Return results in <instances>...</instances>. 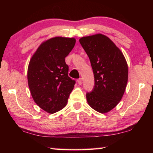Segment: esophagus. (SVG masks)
<instances>
[{
  "label": "esophagus",
  "instance_id": "1",
  "mask_svg": "<svg viewBox=\"0 0 153 153\" xmlns=\"http://www.w3.org/2000/svg\"><path fill=\"white\" fill-rule=\"evenodd\" d=\"M77 82H78V84H82V83H83V80H82V78H79L78 79H77Z\"/></svg>",
  "mask_w": 153,
  "mask_h": 153
}]
</instances>
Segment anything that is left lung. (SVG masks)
I'll list each match as a JSON object with an SVG mask.
<instances>
[{
    "mask_svg": "<svg viewBox=\"0 0 153 153\" xmlns=\"http://www.w3.org/2000/svg\"><path fill=\"white\" fill-rule=\"evenodd\" d=\"M90 59L94 86L86 93L88 105L101 113L116 107L125 92L128 79V64L121 51L109 38L96 34L79 39Z\"/></svg>",
    "mask_w": 153,
    "mask_h": 153,
    "instance_id": "8db88e82",
    "label": "left lung"
}]
</instances>
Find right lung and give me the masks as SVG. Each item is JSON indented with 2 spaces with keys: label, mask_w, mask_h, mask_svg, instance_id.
<instances>
[{
  "label": "right lung",
  "mask_w": 153,
  "mask_h": 153,
  "mask_svg": "<svg viewBox=\"0 0 153 153\" xmlns=\"http://www.w3.org/2000/svg\"><path fill=\"white\" fill-rule=\"evenodd\" d=\"M76 39L55 37L41 45L31 59L27 81L34 102L44 111L54 113L65 107L76 81L68 76L65 58Z\"/></svg>",
  "instance_id": "right-lung-1"
}]
</instances>
